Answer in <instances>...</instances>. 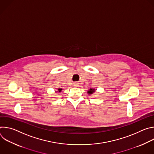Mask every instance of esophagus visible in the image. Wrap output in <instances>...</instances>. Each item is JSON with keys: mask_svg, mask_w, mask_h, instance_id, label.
I'll return each mask as SVG.
<instances>
[{"mask_svg": "<svg viewBox=\"0 0 154 154\" xmlns=\"http://www.w3.org/2000/svg\"><path fill=\"white\" fill-rule=\"evenodd\" d=\"M77 85H78V83H75L74 85V86H77Z\"/></svg>", "mask_w": 154, "mask_h": 154, "instance_id": "1", "label": "esophagus"}]
</instances>
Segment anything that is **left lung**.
I'll return each mask as SVG.
<instances>
[{"mask_svg": "<svg viewBox=\"0 0 154 154\" xmlns=\"http://www.w3.org/2000/svg\"><path fill=\"white\" fill-rule=\"evenodd\" d=\"M94 92V89L93 90V89L91 88L89 91H88V93H89V94H93Z\"/></svg>", "mask_w": 154, "mask_h": 154, "instance_id": "1", "label": "left lung"}]
</instances>
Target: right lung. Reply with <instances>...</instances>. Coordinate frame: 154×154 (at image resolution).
Here are the masks:
<instances>
[{"mask_svg":"<svg viewBox=\"0 0 154 154\" xmlns=\"http://www.w3.org/2000/svg\"><path fill=\"white\" fill-rule=\"evenodd\" d=\"M61 90H62V89H58V92H60V91H61Z\"/></svg>","mask_w":154,"mask_h":154,"instance_id":"add662e5","label":"right lung"}]
</instances>
